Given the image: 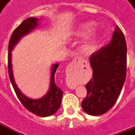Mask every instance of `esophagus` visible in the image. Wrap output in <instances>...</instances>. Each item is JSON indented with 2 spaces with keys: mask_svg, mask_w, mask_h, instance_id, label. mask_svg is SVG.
I'll list each match as a JSON object with an SVG mask.
<instances>
[{
  "mask_svg": "<svg viewBox=\"0 0 135 135\" xmlns=\"http://www.w3.org/2000/svg\"><path fill=\"white\" fill-rule=\"evenodd\" d=\"M82 61L83 60L82 59V58H80V57H75L74 59L73 62L74 63H81V62L82 63ZM73 88H75V86L73 87Z\"/></svg>",
  "mask_w": 135,
  "mask_h": 135,
  "instance_id": "obj_1",
  "label": "esophagus"
}]
</instances>
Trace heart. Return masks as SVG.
<instances>
[{"label":"heart","mask_w":135,"mask_h":135,"mask_svg":"<svg viewBox=\"0 0 135 135\" xmlns=\"http://www.w3.org/2000/svg\"><path fill=\"white\" fill-rule=\"evenodd\" d=\"M94 24L93 22H86L79 26L76 32V35L78 36H83L89 32L93 28ZM97 42V34L95 32L92 33L88 37V40L84 45V50L86 52H91L94 50Z\"/></svg>","instance_id":"heart-1"}]
</instances>
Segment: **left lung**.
Wrapping results in <instances>:
<instances>
[{
  "mask_svg": "<svg viewBox=\"0 0 135 135\" xmlns=\"http://www.w3.org/2000/svg\"><path fill=\"white\" fill-rule=\"evenodd\" d=\"M90 63L93 78L86 85L88 93L82 106L88 114L98 116L113 107L126 79L127 44L118 26L110 42L93 53Z\"/></svg>",
  "mask_w": 135,
  "mask_h": 135,
  "instance_id": "8db88e82",
  "label": "left lung"
}]
</instances>
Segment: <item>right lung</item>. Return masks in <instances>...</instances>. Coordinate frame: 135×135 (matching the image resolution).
I'll use <instances>...</instances> for the list:
<instances>
[{
    "instance_id": "right-lung-1",
    "label": "right lung",
    "mask_w": 135,
    "mask_h": 135,
    "mask_svg": "<svg viewBox=\"0 0 135 135\" xmlns=\"http://www.w3.org/2000/svg\"><path fill=\"white\" fill-rule=\"evenodd\" d=\"M38 19L35 17H30L25 19L14 30L11 36L10 41L8 44V75L11 82L12 84L13 90L16 93L18 98L25 106L31 113L39 116H49L56 113L61 106L63 91L55 83L54 76L59 67V64H54L52 66L51 76H50V85L47 93L41 98L37 100H32L26 97L20 91L14 81L11 66V50L20 39L37 26Z\"/></svg>"
}]
</instances>
